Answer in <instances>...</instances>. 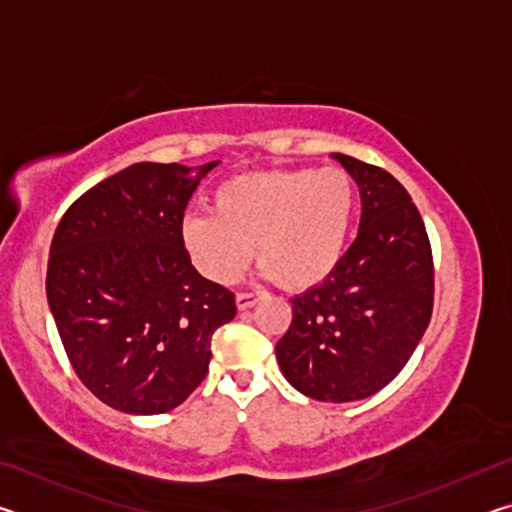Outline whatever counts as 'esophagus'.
Segmentation results:
<instances>
[{
    "instance_id": "esophagus-1",
    "label": "esophagus",
    "mask_w": 512,
    "mask_h": 512,
    "mask_svg": "<svg viewBox=\"0 0 512 512\" xmlns=\"http://www.w3.org/2000/svg\"><path fill=\"white\" fill-rule=\"evenodd\" d=\"M259 300L257 291H239L237 293V307L239 309H250Z\"/></svg>"
}]
</instances>
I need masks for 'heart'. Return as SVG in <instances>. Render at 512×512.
I'll list each match as a JSON object with an SVG mask.
<instances>
[{"label":"heart","instance_id":"1","mask_svg":"<svg viewBox=\"0 0 512 512\" xmlns=\"http://www.w3.org/2000/svg\"><path fill=\"white\" fill-rule=\"evenodd\" d=\"M357 205L354 180L339 167L241 173L214 189L212 212L187 216L183 244L216 284L237 282L257 246L264 277L309 289L341 264Z\"/></svg>","mask_w":512,"mask_h":512}]
</instances>
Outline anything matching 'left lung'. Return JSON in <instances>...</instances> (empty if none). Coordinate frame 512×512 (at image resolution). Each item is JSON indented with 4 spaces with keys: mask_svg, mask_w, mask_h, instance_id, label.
Here are the masks:
<instances>
[{
    "mask_svg": "<svg viewBox=\"0 0 512 512\" xmlns=\"http://www.w3.org/2000/svg\"><path fill=\"white\" fill-rule=\"evenodd\" d=\"M334 158L359 185V235L327 280L291 300L275 354L293 388L339 404L391 384L418 348L433 311V255L400 180L350 155Z\"/></svg>",
    "mask_w": 512,
    "mask_h": 512,
    "instance_id": "1",
    "label": "left lung"
}]
</instances>
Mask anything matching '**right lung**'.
I'll return each mask as SVG.
<instances>
[{
  "label": "right lung",
  "mask_w": 512,
  "mask_h": 512,
  "mask_svg": "<svg viewBox=\"0 0 512 512\" xmlns=\"http://www.w3.org/2000/svg\"><path fill=\"white\" fill-rule=\"evenodd\" d=\"M219 162H137L88 189L54 232L47 300L79 379L103 404L155 415L205 379L235 293L205 280L183 244L194 189Z\"/></svg>",
  "instance_id": "obj_1"
}]
</instances>
